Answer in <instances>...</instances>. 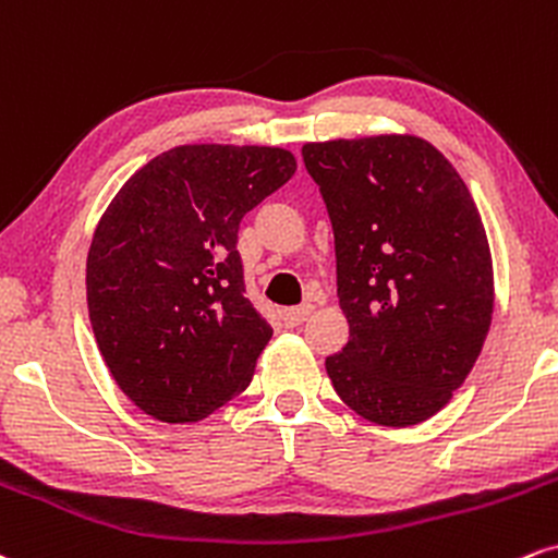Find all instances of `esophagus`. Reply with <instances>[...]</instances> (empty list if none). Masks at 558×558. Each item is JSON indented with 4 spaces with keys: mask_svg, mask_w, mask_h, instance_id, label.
I'll return each instance as SVG.
<instances>
[{
    "mask_svg": "<svg viewBox=\"0 0 558 558\" xmlns=\"http://www.w3.org/2000/svg\"><path fill=\"white\" fill-rule=\"evenodd\" d=\"M311 313H313V305L305 303V305H298V307H287V311L281 313V318H284L287 326H300L303 320L311 318Z\"/></svg>",
    "mask_w": 558,
    "mask_h": 558,
    "instance_id": "1",
    "label": "esophagus"
}]
</instances>
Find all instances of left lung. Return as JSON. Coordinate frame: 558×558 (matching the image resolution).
<instances>
[{
    "label": "left lung",
    "mask_w": 558,
    "mask_h": 558,
    "mask_svg": "<svg viewBox=\"0 0 558 558\" xmlns=\"http://www.w3.org/2000/svg\"><path fill=\"white\" fill-rule=\"evenodd\" d=\"M337 251L350 342L333 389L391 428L436 415L473 371L494 313V266L468 185L415 135L305 143Z\"/></svg>",
    "instance_id": "obj_1"
}]
</instances>
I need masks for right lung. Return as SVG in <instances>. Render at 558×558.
Returning <instances> with one entry per match:
<instances>
[{"label":"right lung","mask_w":558,"mask_h":558,"mask_svg":"<svg viewBox=\"0 0 558 558\" xmlns=\"http://www.w3.org/2000/svg\"><path fill=\"white\" fill-rule=\"evenodd\" d=\"M298 169L271 146H177L124 182L85 264L114 381L146 415L195 423L251 384L271 326L245 298L240 221Z\"/></svg>","instance_id":"right-lung-1"}]
</instances>
